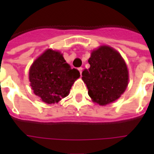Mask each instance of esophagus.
<instances>
[{
  "mask_svg": "<svg viewBox=\"0 0 154 154\" xmlns=\"http://www.w3.org/2000/svg\"><path fill=\"white\" fill-rule=\"evenodd\" d=\"M78 70H79L80 73H81V75H82V70H83V69H82V67L78 68Z\"/></svg>",
  "mask_w": 154,
  "mask_h": 154,
  "instance_id": "1",
  "label": "esophagus"
}]
</instances>
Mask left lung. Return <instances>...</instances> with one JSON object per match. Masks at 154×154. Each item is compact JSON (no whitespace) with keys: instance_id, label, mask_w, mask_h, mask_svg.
<instances>
[{"instance_id":"8db88e82","label":"left lung","mask_w":154,"mask_h":154,"mask_svg":"<svg viewBox=\"0 0 154 154\" xmlns=\"http://www.w3.org/2000/svg\"><path fill=\"white\" fill-rule=\"evenodd\" d=\"M89 69L82 72V80L94 102L105 105L116 101L126 89L129 74L119 53L109 46L92 52Z\"/></svg>"}]
</instances>
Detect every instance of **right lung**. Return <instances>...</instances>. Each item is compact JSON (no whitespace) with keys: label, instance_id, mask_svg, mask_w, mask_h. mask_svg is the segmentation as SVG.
Segmentation results:
<instances>
[{"label":"right lung","instance_id":"1","mask_svg":"<svg viewBox=\"0 0 154 154\" xmlns=\"http://www.w3.org/2000/svg\"><path fill=\"white\" fill-rule=\"evenodd\" d=\"M59 52L48 49L35 60L29 70V81L37 96L47 104L57 103L69 95L72 84L80 77Z\"/></svg>","mask_w":154,"mask_h":154}]
</instances>
